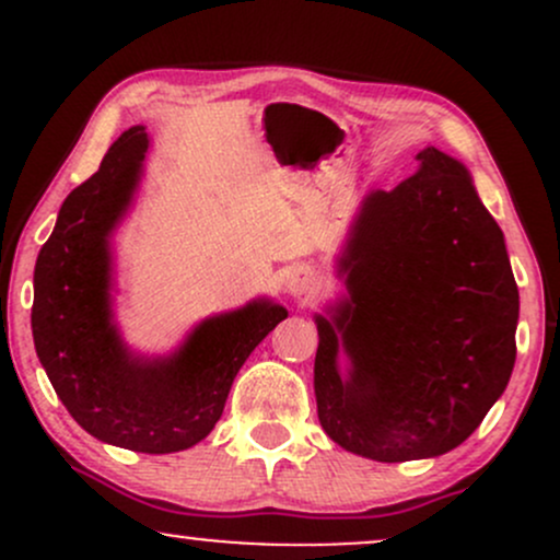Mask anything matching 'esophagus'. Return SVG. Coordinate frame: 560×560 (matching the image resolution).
Returning a JSON list of instances; mask_svg holds the SVG:
<instances>
[{
    "label": "esophagus",
    "mask_w": 560,
    "mask_h": 560,
    "mask_svg": "<svg viewBox=\"0 0 560 560\" xmlns=\"http://www.w3.org/2000/svg\"><path fill=\"white\" fill-rule=\"evenodd\" d=\"M284 289L292 298H307L316 289V279H313V273L307 268H292L284 279Z\"/></svg>",
    "instance_id": "obj_1"
}]
</instances>
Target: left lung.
I'll use <instances>...</instances> for the list:
<instances>
[{
  "mask_svg": "<svg viewBox=\"0 0 560 560\" xmlns=\"http://www.w3.org/2000/svg\"><path fill=\"white\" fill-rule=\"evenodd\" d=\"M416 160L413 176L363 197L334 262L345 294L316 313L320 427L382 464L466 442L516 363L503 231L460 160L436 147Z\"/></svg>",
  "mask_w": 560,
  "mask_h": 560,
  "instance_id": "8db88e82",
  "label": "left lung"
}]
</instances>
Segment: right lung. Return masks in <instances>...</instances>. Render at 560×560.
Listing matches in <instances>:
<instances>
[{
	"mask_svg": "<svg viewBox=\"0 0 560 560\" xmlns=\"http://www.w3.org/2000/svg\"><path fill=\"white\" fill-rule=\"evenodd\" d=\"M150 137L131 126L62 202L34 271L36 355L68 413L107 445L163 455L205 440L249 352L287 307L258 298L210 316L168 355H141L115 324L113 234L131 210Z\"/></svg>",
	"mask_w": 560,
	"mask_h": 560,
	"instance_id": "obj_1",
	"label": "right lung"
}]
</instances>
